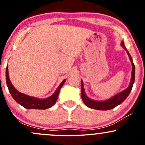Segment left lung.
<instances>
[{
  "label": "left lung",
  "mask_w": 145,
  "mask_h": 145,
  "mask_svg": "<svg viewBox=\"0 0 145 145\" xmlns=\"http://www.w3.org/2000/svg\"><path fill=\"white\" fill-rule=\"evenodd\" d=\"M121 46L127 52V54H128L129 59L131 61V65H132L130 84H129V86H128L127 89H125L122 92L116 94L115 95H114L113 97H110L108 99H106V100L104 101H96L90 99L89 97L86 96L85 91H84L83 81L81 80V97H82V99L84 101V104L87 107L90 108L99 110H108L112 109L114 108H115L116 106L120 105L128 97L129 94L130 93L131 89H132L133 84L134 83V80H135V66H134V63H133L132 58H131V55L129 54V52L127 51V48L125 46L123 41H121Z\"/></svg>",
  "instance_id": "obj_1"
}]
</instances>
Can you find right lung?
I'll return each mask as SVG.
<instances>
[{
    "label": "right lung",
    "instance_id": "1",
    "mask_svg": "<svg viewBox=\"0 0 145 145\" xmlns=\"http://www.w3.org/2000/svg\"><path fill=\"white\" fill-rule=\"evenodd\" d=\"M66 79L63 80V82L60 84L58 86L55 92L54 93L49 97L45 98V99H39L35 97L27 95L22 93L19 92L18 90L15 89V87L11 84L9 77V71H8V66L6 68V83L9 89V93H11L12 97L15 99L16 102L20 104L25 108L27 109H39V110H45L52 107L56 103L59 94Z\"/></svg>",
    "mask_w": 145,
    "mask_h": 145
}]
</instances>
